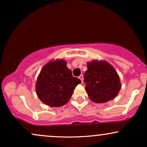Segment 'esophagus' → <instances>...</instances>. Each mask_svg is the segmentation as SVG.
Masks as SVG:
<instances>
[{"mask_svg": "<svg viewBox=\"0 0 147 147\" xmlns=\"http://www.w3.org/2000/svg\"><path fill=\"white\" fill-rule=\"evenodd\" d=\"M79 79H80L81 82H82V83H83V79H84L83 75H81L80 76H79Z\"/></svg>", "mask_w": 147, "mask_h": 147, "instance_id": "obj_1", "label": "esophagus"}]
</instances>
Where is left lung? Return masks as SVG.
Listing matches in <instances>:
<instances>
[{
	"mask_svg": "<svg viewBox=\"0 0 147 147\" xmlns=\"http://www.w3.org/2000/svg\"><path fill=\"white\" fill-rule=\"evenodd\" d=\"M87 68L84 82L90 100L102 104L113 99L122 87L119 75L113 67L105 60H92L88 62Z\"/></svg>",
	"mask_w": 147,
	"mask_h": 147,
	"instance_id": "obj_1",
	"label": "left lung"
}]
</instances>
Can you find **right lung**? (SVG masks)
<instances>
[{
	"mask_svg": "<svg viewBox=\"0 0 147 147\" xmlns=\"http://www.w3.org/2000/svg\"><path fill=\"white\" fill-rule=\"evenodd\" d=\"M80 79L74 77L64 59L49 61L42 68L36 82V92L43 104L60 107L71 98Z\"/></svg>",
	"mask_w": 147,
	"mask_h": 147,
	"instance_id": "right-lung-1",
	"label": "right lung"
}]
</instances>
